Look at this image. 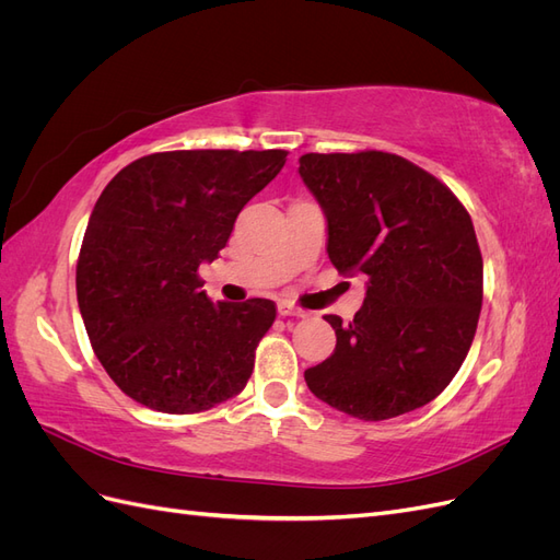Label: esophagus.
<instances>
[{
  "label": "esophagus",
  "instance_id": "esophagus-1",
  "mask_svg": "<svg viewBox=\"0 0 560 560\" xmlns=\"http://www.w3.org/2000/svg\"><path fill=\"white\" fill-rule=\"evenodd\" d=\"M278 313L282 317H306V311L294 306V303H290V301H280L278 303Z\"/></svg>",
  "mask_w": 560,
  "mask_h": 560
}]
</instances>
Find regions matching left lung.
I'll return each instance as SVG.
<instances>
[{"label": "left lung", "mask_w": 560, "mask_h": 560, "mask_svg": "<svg viewBox=\"0 0 560 560\" xmlns=\"http://www.w3.org/2000/svg\"><path fill=\"white\" fill-rule=\"evenodd\" d=\"M299 175L327 217L338 273L366 276V299L306 369L311 393L360 420L430 404L463 366L479 325L483 259L471 217L444 182L387 151L303 154Z\"/></svg>", "instance_id": "8db88e82"}]
</instances>
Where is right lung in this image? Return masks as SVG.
I'll return each mask as SVG.
<instances>
[{
  "label": "right lung",
  "instance_id": "right-lung-1",
  "mask_svg": "<svg viewBox=\"0 0 560 560\" xmlns=\"http://www.w3.org/2000/svg\"><path fill=\"white\" fill-rule=\"evenodd\" d=\"M287 151L182 149L126 165L100 194L77 261L91 346L130 399L198 413L238 395L276 303H212L198 266L214 261L235 217Z\"/></svg>",
  "mask_w": 560,
  "mask_h": 560
}]
</instances>
